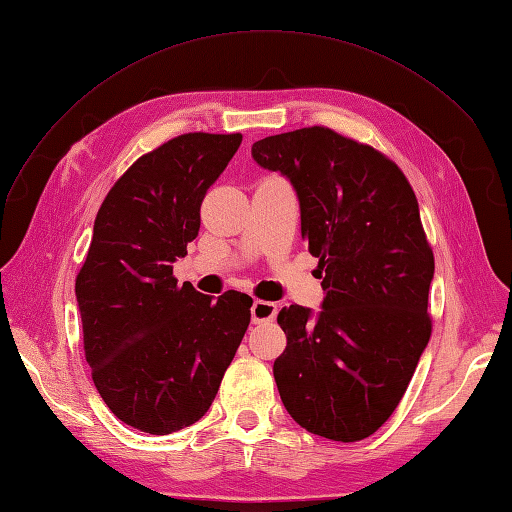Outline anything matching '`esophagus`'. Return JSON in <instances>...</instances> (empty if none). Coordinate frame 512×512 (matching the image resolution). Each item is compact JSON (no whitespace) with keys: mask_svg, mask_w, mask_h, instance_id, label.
Instances as JSON below:
<instances>
[{"mask_svg":"<svg viewBox=\"0 0 512 512\" xmlns=\"http://www.w3.org/2000/svg\"><path fill=\"white\" fill-rule=\"evenodd\" d=\"M277 314V305L271 301H254L252 305V320L254 322H269Z\"/></svg>","mask_w":512,"mask_h":512,"instance_id":"1","label":"esophagus"}]
</instances>
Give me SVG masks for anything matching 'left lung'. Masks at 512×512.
<instances>
[{
	"label": "left lung",
	"instance_id": "left-lung-1",
	"mask_svg": "<svg viewBox=\"0 0 512 512\" xmlns=\"http://www.w3.org/2000/svg\"><path fill=\"white\" fill-rule=\"evenodd\" d=\"M252 156L297 190L301 237L327 292L316 318L301 305L277 314L286 333L277 391L316 436L369 438L399 406L431 337L433 252L412 185L382 151L324 126L262 138Z\"/></svg>",
	"mask_w": 512,
	"mask_h": 512
}]
</instances>
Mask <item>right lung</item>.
Here are the masks:
<instances>
[{
    "label": "right lung",
    "instance_id": "1",
    "mask_svg": "<svg viewBox=\"0 0 512 512\" xmlns=\"http://www.w3.org/2000/svg\"><path fill=\"white\" fill-rule=\"evenodd\" d=\"M241 141L188 132L138 158L108 190L76 275L96 389L119 421L153 436L205 416L252 318L247 294L213 301L173 275Z\"/></svg>",
    "mask_w": 512,
    "mask_h": 512
}]
</instances>
